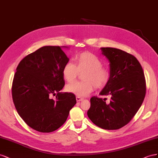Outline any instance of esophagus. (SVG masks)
Masks as SVG:
<instances>
[{
    "mask_svg": "<svg viewBox=\"0 0 158 158\" xmlns=\"http://www.w3.org/2000/svg\"><path fill=\"white\" fill-rule=\"evenodd\" d=\"M83 98H81V97H76V100H77V101H78V102H79V101H82L83 100Z\"/></svg>",
    "mask_w": 158,
    "mask_h": 158,
    "instance_id": "34e87169",
    "label": "esophagus"
}]
</instances>
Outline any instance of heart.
<instances>
[{"label": "heart", "mask_w": 158, "mask_h": 158, "mask_svg": "<svg viewBox=\"0 0 158 158\" xmlns=\"http://www.w3.org/2000/svg\"><path fill=\"white\" fill-rule=\"evenodd\" d=\"M75 64L68 62L62 69L63 77L67 82H72L77 77L79 72H84L85 81L74 82L67 85L66 91L80 97L87 96L94 89L104 88L109 83L110 73L109 69L102 67V63L94 54L84 52L76 54Z\"/></svg>", "instance_id": "heart-1"}]
</instances>
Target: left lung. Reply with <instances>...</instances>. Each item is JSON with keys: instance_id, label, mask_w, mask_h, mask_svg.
<instances>
[{"instance_id": "1", "label": "left lung", "mask_w": 158, "mask_h": 158, "mask_svg": "<svg viewBox=\"0 0 158 158\" xmlns=\"http://www.w3.org/2000/svg\"><path fill=\"white\" fill-rule=\"evenodd\" d=\"M110 63L109 83L99 93L106 99L94 96L87 111L89 119L105 130H117L127 125L140 108L146 95V80L142 67L134 56L121 49L101 48Z\"/></svg>"}]
</instances>
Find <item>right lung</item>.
Here are the masks:
<instances>
[{
  "label": "right lung",
  "instance_id": "obj_1",
  "mask_svg": "<svg viewBox=\"0 0 158 158\" xmlns=\"http://www.w3.org/2000/svg\"><path fill=\"white\" fill-rule=\"evenodd\" d=\"M61 48H67L44 46L26 56L13 79L12 99L18 113L30 128L40 132L61 127L77 102L74 94L60 92L65 85L63 67L69 60Z\"/></svg>",
  "mask_w": 158,
  "mask_h": 158
}]
</instances>
